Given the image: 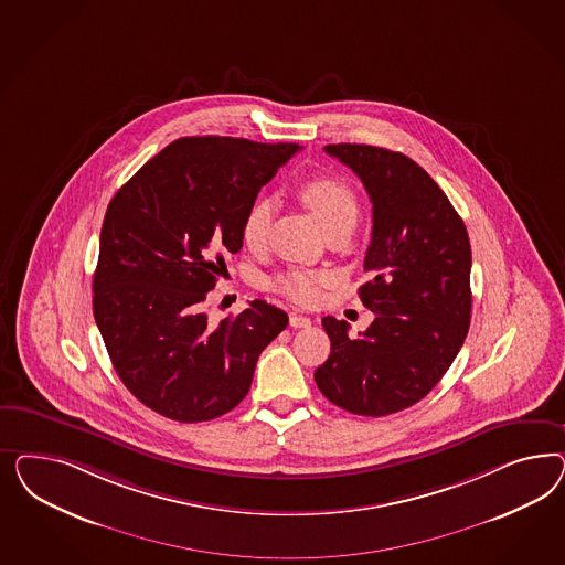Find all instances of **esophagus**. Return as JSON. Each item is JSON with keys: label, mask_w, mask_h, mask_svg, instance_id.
Instances as JSON below:
<instances>
[{"label": "esophagus", "mask_w": 565, "mask_h": 565, "mask_svg": "<svg viewBox=\"0 0 565 565\" xmlns=\"http://www.w3.org/2000/svg\"><path fill=\"white\" fill-rule=\"evenodd\" d=\"M290 326L294 329H302V327H310V319L302 317V315H290Z\"/></svg>", "instance_id": "esophagus-1"}]
</instances>
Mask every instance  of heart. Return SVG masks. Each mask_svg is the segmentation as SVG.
Returning a JSON list of instances; mask_svg holds the SVG:
<instances>
[{
  "label": "heart",
  "mask_w": 565,
  "mask_h": 565,
  "mask_svg": "<svg viewBox=\"0 0 565 565\" xmlns=\"http://www.w3.org/2000/svg\"><path fill=\"white\" fill-rule=\"evenodd\" d=\"M298 196L308 206L312 217L329 232L333 227H354L359 220V199L356 192L340 175L333 173H315L308 175L298 184ZM274 217V205L267 199H257L248 206L242 225L239 236L250 250L265 248L269 238V227ZM333 281V274L317 271V269H290L284 274L275 275L271 288L284 296H288L298 305H312L319 300L321 290Z\"/></svg>",
  "instance_id": "1"
}]
</instances>
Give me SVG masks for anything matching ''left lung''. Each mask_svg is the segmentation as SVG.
I'll use <instances>...</instances> for the list:
<instances>
[{
	"label": "left lung",
	"mask_w": 565,
	"mask_h": 565,
	"mask_svg": "<svg viewBox=\"0 0 565 565\" xmlns=\"http://www.w3.org/2000/svg\"><path fill=\"white\" fill-rule=\"evenodd\" d=\"M362 180L373 238L360 286L375 321L359 338L323 317L329 359L315 371L321 394L360 416H387L420 402L441 381L470 327L472 253L462 217L406 154L371 145H327Z\"/></svg>",
	"instance_id": "8db88e82"
}]
</instances>
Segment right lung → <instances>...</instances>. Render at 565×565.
<instances>
[{
    "mask_svg": "<svg viewBox=\"0 0 565 565\" xmlns=\"http://www.w3.org/2000/svg\"><path fill=\"white\" fill-rule=\"evenodd\" d=\"M294 142L173 140L121 186L103 220L93 315L121 383L147 408L203 423L248 394L260 352L288 326L255 300L220 326L205 300L242 248L239 225Z\"/></svg>",
    "mask_w": 565,
    "mask_h": 565,
    "instance_id": "add662e5",
    "label": "right lung"
}]
</instances>
